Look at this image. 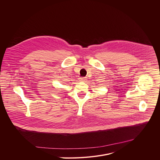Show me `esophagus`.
Instances as JSON below:
<instances>
[{"mask_svg": "<svg viewBox=\"0 0 160 160\" xmlns=\"http://www.w3.org/2000/svg\"><path fill=\"white\" fill-rule=\"evenodd\" d=\"M79 80L81 81H86V78H85V77L81 78H79Z\"/></svg>", "mask_w": 160, "mask_h": 160, "instance_id": "obj_1", "label": "esophagus"}]
</instances>
